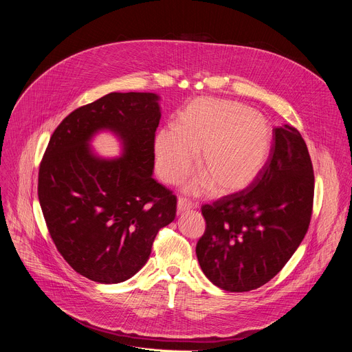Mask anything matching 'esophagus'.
Instances as JSON below:
<instances>
[{
  "label": "esophagus",
  "instance_id": "esophagus-1",
  "mask_svg": "<svg viewBox=\"0 0 352 352\" xmlns=\"http://www.w3.org/2000/svg\"><path fill=\"white\" fill-rule=\"evenodd\" d=\"M192 208V202L186 197H178V204H177V210L178 213H184Z\"/></svg>",
  "mask_w": 352,
  "mask_h": 352
}]
</instances>
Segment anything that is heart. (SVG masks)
<instances>
[{
	"instance_id": "b5f03b06",
	"label": "heart",
	"mask_w": 352,
	"mask_h": 352,
	"mask_svg": "<svg viewBox=\"0 0 352 352\" xmlns=\"http://www.w3.org/2000/svg\"><path fill=\"white\" fill-rule=\"evenodd\" d=\"M272 142L270 124L261 113L227 100H197L179 114L174 131L163 129L156 136V170L164 182L179 184L192 171L199 152L200 175L188 189L235 192L261 174Z\"/></svg>"
}]
</instances>
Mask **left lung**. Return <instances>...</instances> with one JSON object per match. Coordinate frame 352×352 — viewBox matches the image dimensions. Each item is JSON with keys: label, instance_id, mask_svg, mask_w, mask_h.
<instances>
[{"label": "left lung", "instance_id": "left-lung-1", "mask_svg": "<svg viewBox=\"0 0 352 352\" xmlns=\"http://www.w3.org/2000/svg\"><path fill=\"white\" fill-rule=\"evenodd\" d=\"M315 193L307 143L291 125L273 129L270 156L252 184L202 206L206 230L196 256L230 292L256 289L289 261L309 228Z\"/></svg>", "mask_w": 352, "mask_h": 352}]
</instances>
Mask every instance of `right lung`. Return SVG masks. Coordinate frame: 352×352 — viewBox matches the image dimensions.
Masks as SVG:
<instances>
[{"instance_id": "obj_1", "label": "right lung", "mask_w": 352, "mask_h": 352, "mask_svg": "<svg viewBox=\"0 0 352 352\" xmlns=\"http://www.w3.org/2000/svg\"><path fill=\"white\" fill-rule=\"evenodd\" d=\"M153 93H110L67 116L53 132L38 167L37 193L56 248L86 278L114 284L138 273L160 228L175 219L177 196L153 177L160 122ZM98 129L126 144L117 161L87 147Z\"/></svg>"}]
</instances>
